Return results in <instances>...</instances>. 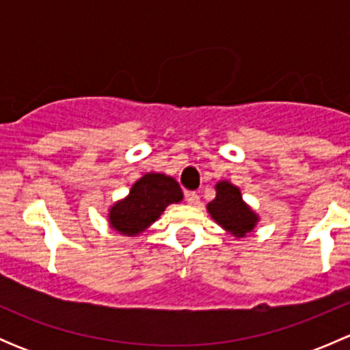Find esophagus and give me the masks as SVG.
I'll return each instance as SVG.
<instances>
[{
  "label": "esophagus",
  "mask_w": 350,
  "mask_h": 350,
  "mask_svg": "<svg viewBox=\"0 0 350 350\" xmlns=\"http://www.w3.org/2000/svg\"><path fill=\"white\" fill-rule=\"evenodd\" d=\"M186 201H188V204H193V206H196V204H200V195H198L196 191H188L185 195Z\"/></svg>",
  "instance_id": "34e87169"
}]
</instances>
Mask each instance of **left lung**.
<instances>
[{"label":"left lung","mask_w":350,"mask_h":350,"mask_svg":"<svg viewBox=\"0 0 350 350\" xmlns=\"http://www.w3.org/2000/svg\"><path fill=\"white\" fill-rule=\"evenodd\" d=\"M206 208L211 218L235 237H245L259 220V217L243 203L241 189L228 181L218 183L217 196Z\"/></svg>","instance_id":"obj_1"}]
</instances>
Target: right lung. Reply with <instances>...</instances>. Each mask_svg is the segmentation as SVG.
<instances>
[{
    "label": "right lung",
    "mask_w": 350,
    "mask_h": 350,
    "mask_svg": "<svg viewBox=\"0 0 350 350\" xmlns=\"http://www.w3.org/2000/svg\"><path fill=\"white\" fill-rule=\"evenodd\" d=\"M181 200L183 191L174 178L149 172L132 186L125 200L109 208V225L120 234L132 237L149 228L167 204Z\"/></svg>",
    "instance_id": "obj_1"
}]
</instances>
